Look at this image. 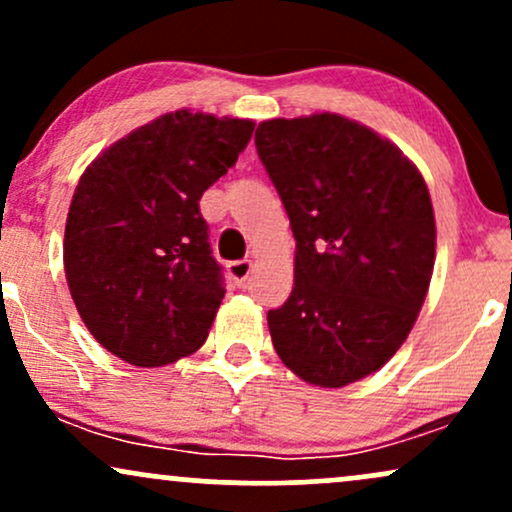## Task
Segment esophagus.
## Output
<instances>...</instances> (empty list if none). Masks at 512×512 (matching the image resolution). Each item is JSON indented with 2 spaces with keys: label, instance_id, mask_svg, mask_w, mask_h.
Here are the masks:
<instances>
[{
  "label": "esophagus",
  "instance_id": "esophagus-1",
  "mask_svg": "<svg viewBox=\"0 0 512 512\" xmlns=\"http://www.w3.org/2000/svg\"><path fill=\"white\" fill-rule=\"evenodd\" d=\"M226 269H228V276H231V279L240 286V284H245V281H248L252 264H250V260H236V262H228Z\"/></svg>",
  "mask_w": 512,
  "mask_h": 512
}]
</instances>
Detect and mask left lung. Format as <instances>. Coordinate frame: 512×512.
Instances as JSON below:
<instances>
[{"label": "left lung", "mask_w": 512, "mask_h": 512, "mask_svg": "<svg viewBox=\"0 0 512 512\" xmlns=\"http://www.w3.org/2000/svg\"><path fill=\"white\" fill-rule=\"evenodd\" d=\"M255 144L296 238L293 291L267 313L276 354L310 385L356 383L397 354L424 305L426 182L390 139L334 113L267 120Z\"/></svg>", "instance_id": "left-lung-1"}]
</instances>
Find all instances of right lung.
<instances>
[{"label":"right lung","instance_id":"1","mask_svg":"<svg viewBox=\"0 0 512 512\" xmlns=\"http://www.w3.org/2000/svg\"><path fill=\"white\" fill-rule=\"evenodd\" d=\"M252 129V120L178 110L84 170L64 228V274L110 354L156 368L204 344L226 291L199 199L236 166Z\"/></svg>","mask_w":512,"mask_h":512}]
</instances>
